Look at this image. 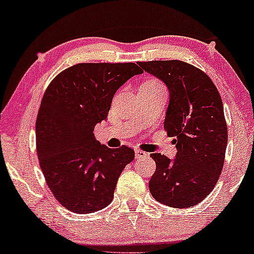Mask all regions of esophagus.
Here are the masks:
<instances>
[{
    "label": "esophagus",
    "instance_id": "esophagus-1",
    "mask_svg": "<svg viewBox=\"0 0 254 254\" xmlns=\"http://www.w3.org/2000/svg\"><path fill=\"white\" fill-rule=\"evenodd\" d=\"M134 152H135V158L136 159L144 158V157H146V156H147V152H145V151H141L139 149H135Z\"/></svg>",
    "mask_w": 254,
    "mask_h": 254
}]
</instances>
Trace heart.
Listing matches in <instances>:
<instances>
[{"label":"heart","instance_id":"obj_1","mask_svg":"<svg viewBox=\"0 0 254 254\" xmlns=\"http://www.w3.org/2000/svg\"><path fill=\"white\" fill-rule=\"evenodd\" d=\"M158 82L157 81H153V80H151V81H146L144 84V86H158Z\"/></svg>","mask_w":254,"mask_h":254}]
</instances>
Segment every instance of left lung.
<instances>
[{"instance_id": "left-lung-1", "label": "left lung", "mask_w": 254, "mask_h": 254, "mask_svg": "<svg viewBox=\"0 0 254 254\" xmlns=\"http://www.w3.org/2000/svg\"><path fill=\"white\" fill-rule=\"evenodd\" d=\"M138 64L169 90L164 128L178 150L174 159L151 153L156 170L150 192L167 206H194L211 193L224 164L228 130L221 96L203 70L184 61Z\"/></svg>"}]
</instances>
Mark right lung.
I'll use <instances>...</instances> for the list:
<instances>
[{"mask_svg":"<svg viewBox=\"0 0 254 254\" xmlns=\"http://www.w3.org/2000/svg\"><path fill=\"white\" fill-rule=\"evenodd\" d=\"M142 70L135 64H78L54 78L36 122L39 165L54 196L65 209L91 213L113 201L118 179L134 151L109 149L93 129L107 119L113 97Z\"/></svg>","mask_w":254,"mask_h":254,"instance_id":"1","label":"right lung"}]
</instances>
